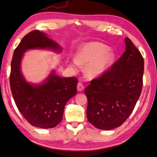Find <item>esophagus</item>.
<instances>
[{
	"label": "esophagus",
	"instance_id": "obj_1",
	"mask_svg": "<svg viewBox=\"0 0 157 157\" xmlns=\"http://www.w3.org/2000/svg\"><path fill=\"white\" fill-rule=\"evenodd\" d=\"M77 88H78V91H82L83 90H84V85H83L82 83H78V86H77Z\"/></svg>",
	"mask_w": 157,
	"mask_h": 157
}]
</instances>
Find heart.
<instances>
[{
    "label": "heart",
    "instance_id": "b5f03b06",
    "mask_svg": "<svg viewBox=\"0 0 157 157\" xmlns=\"http://www.w3.org/2000/svg\"><path fill=\"white\" fill-rule=\"evenodd\" d=\"M115 53L107 45L98 42H90L82 46L72 64L75 67L87 65L86 72L91 77H98L111 67L115 59Z\"/></svg>",
    "mask_w": 157,
    "mask_h": 157
}]
</instances>
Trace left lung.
Listing matches in <instances>:
<instances>
[{
    "label": "left lung",
    "mask_w": 157,
    "mask_h": 157,
    "mask_svg": "<svg viewBox=\"0 0 157 157\" xmlns=\"http://www.w3.org/2000/svg\"><path fill=\"white\" fill-rule=\"evenodd\" d=\"M125 51L111 69L92 79L85 89L88 120L100 129L121 126L141 94L144 59L129 38H125Z\"/></svg>",
    "instance_id": "left-lung-1"
}]
</instances>
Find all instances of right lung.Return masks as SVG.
Returning <instances> with one entry per match:
<instances>
[{
	"label": "right lung",
	"instance_id": "1",
	"mask_svg": "<svg viewBox=\"0 0 157 157\" xmlns=\"http://www.w3.org/2000/svg\"><path fill=\"white\" fill-rule=\"evenodd\" d=\"M49 49L61 52V46L45 33L32 31L23 38L11 64L10 86L19 111L33 126L48 129L61 121L66 103L77 93L78 79L61 78L52 71L42 84L29 83L21 71L23 53L28 50Z\"/></svg>",
	"mask_w": 157,
	"mask_h": 157
}]
</instances>
